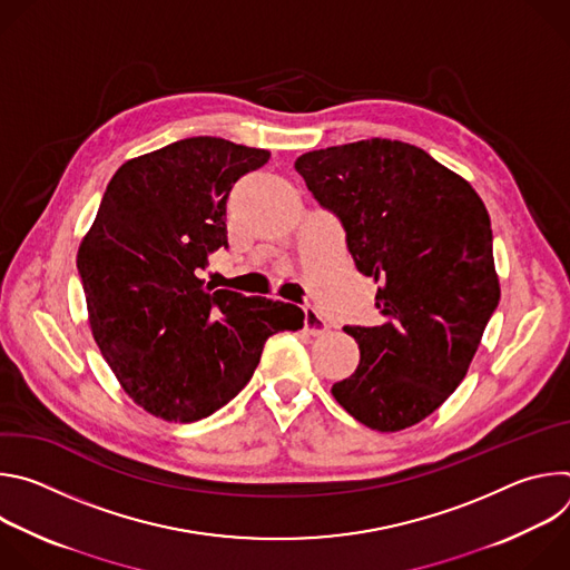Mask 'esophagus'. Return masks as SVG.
I'll list each match as a JSON object with an SVG mask.
<instances>
[{
    "instance_id": "34e87169",
    "label": "esophagus",
    "mask_w": 570,
    "mask_h": 570,
    "mask_svg": "<svg viewBox=\"0 0 570 570\" xmlns=\"http://www.w3.org/2000/svg\"><path fill=\"white\" fill-rule=\"evenodd\" d=\"M304 330L311 336H322L327 332V320H324L313 306H304Z\"/></svg>"
}]
</instances>
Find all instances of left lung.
I'll return each instance as SVG.
<instances>
[{
  "instance_id": "left-lung-1",
  "label": "left lung",
  "mask_w": 570,
  "mask_h": 570,
  "mask_svg": "<svg viewBox=\"0 0 570 570\" xmlns=\"http://www.w3.org/2000/svg\"><path fill=\"white\" fill-rule=\"evenodd\" d=\"M334 212L356 268L379 282L376 327H343L361 350L332 394L361 424L394 433L426 420L462 383L501 299L480 196L426 150L363 139L295 159Z\"/></svg>"
}]
</instances>
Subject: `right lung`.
Segmentation results:
<instances>
[{
    "instance_id": "right-lung-1",
    "label": "right lung",
    "mask_w": 570,
    "mask_h": 570,
    "mask_svg": "<svg viewBox=\"0 0 570 570\" xmlns=\"http://www.w3.org/2000/svg\"><path fill=\"white\" fill-rule=\"evenodd\" d=\"M264 148L189 137L128 159L78 248L92 336L141 409L167 422L216 413L253 379L266 341L304 327V311L212 291L198 277L227 248L234 183L268 161Z\"/></svg>"
}]
</instances>
